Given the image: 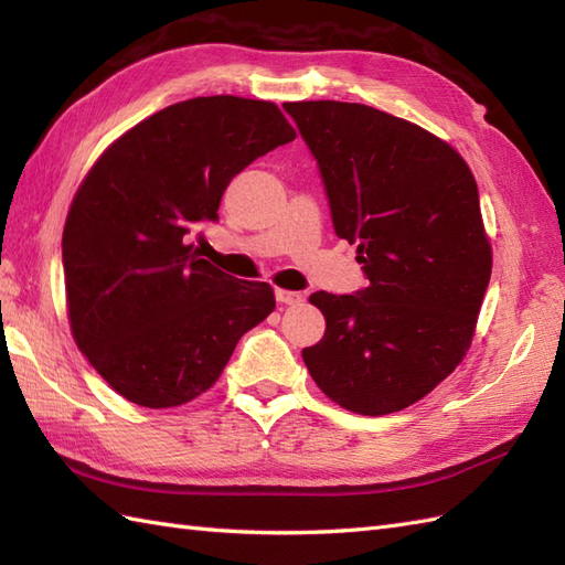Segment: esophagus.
Returning <instances> with one entry per match:
<instances>
[{
    "mask_svg": "<svg viewBox=\"0 0 565 565\" xmlns=\"http://www.w3.org/2000/svg\"><path fill=\"white\" fill-rule=\"evenodd\" d=\"M274 296H277L281 306H296V303H300V300H303V296H300L298 291H286V288H277Z\"/></svg>",
    "mask_w": 565,
    "mask_h": 565,
    "instance_id": "esophagus-1",
    "label": "esophagus"
}]
</instances>
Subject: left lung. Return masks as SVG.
<instances>
[{"label":"left lung","mask_w":565,"mask_h":565,"mask_svg":"<svg viewBox=\"0 0 565 565\" xmlns=\"http://www.w3.org/2000/svg\"><path fill=\"white\" fill-rule=\"evenodd\" d=\"M318 161L339 238L369 286L318 291L324 337L303 349L315 383L363 416L422 399L462 361L491 279L475 175L426 129L361 103H286Z\"/></svg>","instance_id":"obj_1"}]
</instances>
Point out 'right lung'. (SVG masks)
I'll use <instances>...</instances> for the list:
<instances>
[{
    "label": "right lung",
    "mask_w": 565,
    "mask_h": 565,
    "mask_svg": "<svg viewBox=\"0 0 565 565\" xmlns=\"http://www.w3.org/2000/svg\"><path fill=\"white\" fill-rule=\"evenodd\" d=\"M296 139L274 103L182 100L105 151L78 188L62 235L72 334L115 392L149 409L212 387L238 339L277 306L188 245L218 221L228 182Z\"/></svg>",
    "instance_id": "1"
}]
</instances>
